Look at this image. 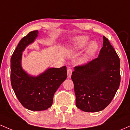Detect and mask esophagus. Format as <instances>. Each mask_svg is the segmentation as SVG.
<instances>
[{"mask_svg": "<svg viewBox=\"0 0 130 130\" xmlns=\"http://www.w3.org/2000/svg\"><path fill=\"white\" fill-rule=\"evenodd\" d=\"M72 70L70 67H68L67 68V75H68V78H70L71 76H72Z\"/></svg>", "mask_w": 130, "mask_h": 130, "instance_id": "esophagus-1", "label": "esophagus"}]
</instances>
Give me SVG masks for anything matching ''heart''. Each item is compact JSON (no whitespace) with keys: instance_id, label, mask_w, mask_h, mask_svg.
<instances>
[{"instance_id":"b5f03b06","label":"heart","mask_w":130,"mask_h":130,"mask_svg":"<svg viewBox=\"0 0 130 130\" xmlns=\"http://www.w3.org/2000/svg\"><path fill=\"white\" fill-rule=\"evenodd\" d=\"M89 41L88 37L85 36L75 37L72 39L71 43L67 47L68 52H75L83 49L86 46ZM98 49V44L95 41H92L88 44L85 53L81 57L79 63L81 65H85L90 61L91 57L94 55Z\"/></svg>"}]
</instances>
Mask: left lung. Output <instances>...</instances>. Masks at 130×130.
<instances>
[{
  "mask_svg": "<svg viewBox=\"0 0 130 130\" xmlns=\"http://www.w3.org/2000/svg\"><path fill=\"white\" fill-rule=\"evenodd\" d=\"M120 58L107 38L98 58L74 68L72 79L76 105L87 112L102 110L111 102L120 86Z\"/></svg>",
  "mask_w": 130,
  "mask_h": 130,
  "instance_id": "obj_1",
  "label": "left lung"
}]
</instances>
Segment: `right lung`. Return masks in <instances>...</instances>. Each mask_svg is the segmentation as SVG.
<instances>
[{
    "mask_svg": "<svg viewBox=\"0 0 130 130\" xmlns=\"http://www.w3.org/2000/svg\"><path fill=\"white\" fill-rule=\"evenodd\" d=\"M38 31L29 32L18 43L11 57V84L18 101L26 109L44 110L52 105L53 97L67 78V67L49 68L38 76H31L22 68V53L38 36Z\"/></svg>",
    "mask_w": 130,
    "mask_h": 130,
    "instance_id": "right-lung-1",
    "label": "right lung"
}]
</instances>
